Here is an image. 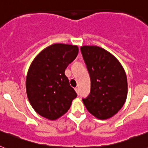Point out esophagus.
<instances>
[{"label":"esophagus","instance_id":"obj_1","mask_svg":"<svg viewBox=\"0 0 148 148\" xmlns=\"http://www.w3.org/2000/svg\"><path fill=\"white\" fill-rule=\"evenodd\" d=\"M75 92H77V94H78H78H79V89H78V87H75Z\"/></svg>","mask_w":148,"mask_h":148}]
</instances>
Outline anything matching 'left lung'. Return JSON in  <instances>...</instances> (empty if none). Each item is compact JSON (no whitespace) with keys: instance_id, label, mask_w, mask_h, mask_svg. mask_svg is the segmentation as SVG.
Instances as JSON below:
<instances>
[{"instance_id":"8db88e82","label":"left lung","mask_w":148,"mask_h":148,"mask_svg":"<svg viewBox=\"0 0 148 148\" xmlns=\"http://www.w3.org/2000/svg\"><path fill=\"white\" fill-rule=\"evenodd\" d=\"M81 51L91 81L89 95L82 99L92 116L108 119L118 113L127 95L126 73L112 54L96 46H83Z\"/></svg>"}]
</instances>
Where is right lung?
Returning <instances> with one entry per match:
<instances>
[{
	"instance_id": "add662e5",
	"label": "right lung",
	"mask_w": 148,
	"mask_h": 148,
	"mask_svg": "<svg viewBox=\"0 0 148 148\" xmlns=\"http://www.w3.org/2000/svg\"><path fill=\"white\" fill-rule=\"evenodd\" d=\"M78 53L77 46L54 44L41 51L32 62L26 90L30 104L40 116L57 119L67 112L77 97L64 72Z\"/></svg>"
}]
</instances>
